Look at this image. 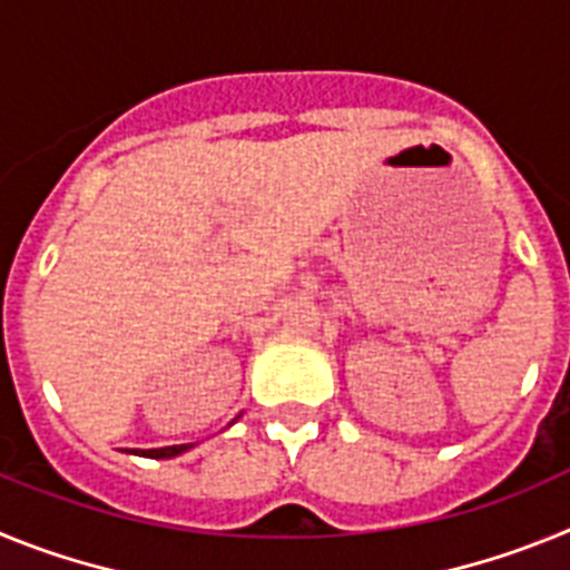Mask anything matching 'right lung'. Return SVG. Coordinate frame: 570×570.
Masks as SVG:
<instances>
[{"instance_id": "obj_1", "label": "right lung", "mask_w": 570, "mask_h": 570, "mask_svg": "<svg viewBox=\"0 0 570 570\" xmlns=\"http://www.w3.org/2000/svg\"><path fill=\"white\" fill-rule=\"evenodd\" d=\"M188 448L194 445H168V448H150V451H139L142 456H148V460H170V456H179L185 454Z\"/></svg>"}]
</instances>
